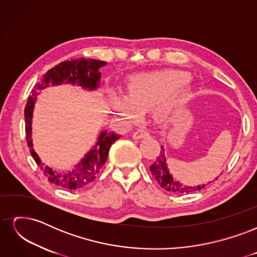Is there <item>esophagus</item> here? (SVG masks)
<instances>
[{
	"label": "esophagus",
	"instance_id": "1",
	"mask_svg": "<svg viewBox=\"0 0 257 257\" xmlns=\"http://www.w3.org/2000/svg\"><path fill=\"white\" fill-rule=\"evenodd\" d=\"M147 136H149V133H147V132H145V131H136V132H134L133 133V138H135V139H141V138H145V137H147Z\"/></svg>",
	"mask_w": 257,
	"mask_h": 257
}]
</instances>
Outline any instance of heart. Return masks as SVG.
Instances as JSON below:
<instances>
[{"instance_id":"heart-1","label":"heart","mask_w":257,"mask_h":257,"mask_svg":"<svg viewBox=\"0 0 257 257\" xmlns=\"http://www.w3.org/2000/svg\"><path fill=\"white\" fill-rule=\"evenodd\" d=\"M186 74L175 69H163L132 76L126 94L115 95V109L121 121H136L142 112L154 106L159 116H168L190 102L192 88Z\"/></svg>"}]
</instances>
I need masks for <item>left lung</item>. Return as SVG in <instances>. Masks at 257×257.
<instances>
[{"mask_svg": "<svg viewBox=\"0 0 257 257\" xmlns=\"http://www.w3.org/2000/svg\"><path fill=\"white\" fill-rule=\"evenodd\" d=\"M149 168H150L151 174L155 179H157L158 183L162 186L163 189H165L168 192H173L177 194H186V193L196 192L204 189L207 184L212 182V181H209L207 183L198 184V185H188V184H183L181 182H179L176 178H174L173 174L169 172L165 149L163 146L161 147L159 157L152 163V165ZM216 179L217 177L213 179V181L216 180Z\"/></svg>", "mask_w": 257, "mask_h": 257, "instance_id": "8db88e82", "label": "left lung"}]
</instances>
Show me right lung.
I'll list each match as a JSON object with an SVG mask.
<instances>
[{
	"mask_svg": "<svg viewBox=\"0 0 257 257\" xmlns=\"http://www.w3.org/2000/svg\"><path fill=\"white\" fill-rule=\"evenodd\" d=\"M106 64L107 62L104 61L85 58L62 62L43 75L42 80L36 83L33 89L32 95L28 98L25 108V120L27 143L30 152L36 164L41 166V169L48 178V180L65 190H79L94 180L105 165L111 145L120 138V135L106 130L100 132L95 145L92 146L91 149L72 169L61 172L49 166H45L34 150L32 139V121L37 96L40 95L42 90L50 85L54 87L60 84H72L80 87L83 90L95 91L100 84L99 68Z\"/></svg>",
	"mask_w": 257,
	"mask_h": 257,
	"instance_id": "right-lung-1",
	"label": "right lung"
}]
</instances>
